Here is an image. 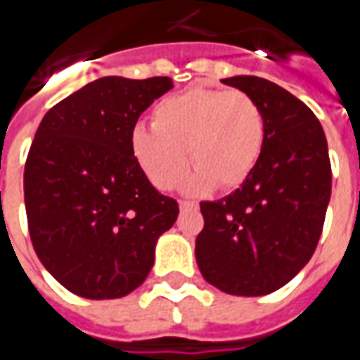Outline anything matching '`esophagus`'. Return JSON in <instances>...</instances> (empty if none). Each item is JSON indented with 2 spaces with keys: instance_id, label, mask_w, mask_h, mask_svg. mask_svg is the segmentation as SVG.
<instances>
[{
  "instance_id": "34e87169",
  "label": "esophagus",
  "mask_w": 360,
  "mask_h": 360,
  "mask_svg": "<svg viewBox=\"0 0 360 360\" xmlns=\"http://www.w3.org/2000/svg\"><path fill=\"white\" fill-rule=\"evenodd\" d=\"M180 209H182V211H188V209H198V203L190 200H180Z\"/></svg>"
}]
</instances>
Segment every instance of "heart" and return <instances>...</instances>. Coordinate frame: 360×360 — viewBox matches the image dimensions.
Masks as SVG:
<instances>
[{
	"label": "heart",
	"mask_w": 360,
	"mask_h": 360,
	"mask_svg": "<svg viewBox=\"0 0 360 360\" xmlns=\"http://www.w3.org/2000/svg\"><path fill=\"white\" fill-rule=\"evenodd\" d=\"M266 143V116L244 91L195 86L162 98L153 110V127L135 126L129 149L159 190H172L188 170V153L198 170L188 190L201 192L240 186L256 168Z\"/></svg>",
	"instance_id": "1"
}]
</instances>
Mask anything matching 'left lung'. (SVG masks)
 <instances>
[{
	"label": "left lung",
	"instance_id": "obj_1",
	"mask_svg": "<svg viewBox=\"0 0 360 360\" xmlns=\"http://www.w3.org/2000/svg\"><path fill=\"white\" fill-rule=\"evenodd\" d=\"M223 83L262 106L266 143L238 190L200 203L195 259L217 289L262 297L287 285L318 246L331 195L328 141L314 112L283 86L254 75Z\"/></svg>",
	"mask_w": 360,
	"mask_h": 360
}]
</instances>
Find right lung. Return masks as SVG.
I'll return each instance as SVG.
<instances>
[{"label":"right lung","instance_id":"add662e5","mask_svg":"<svg viewBox=\"0 0 360 360\" xmlns=\"http://www.w3.org/2000/svg\"><path fill=\"white\" fill-rule=\"evenodd\" d=\"M170 77H103L46 112L25 165L34 252L53 279L85 298L137 289L178 201L157 192L129 149L141 112Z\"/></svg>","mask_w":360,"mask_h":360}]
</instances>
